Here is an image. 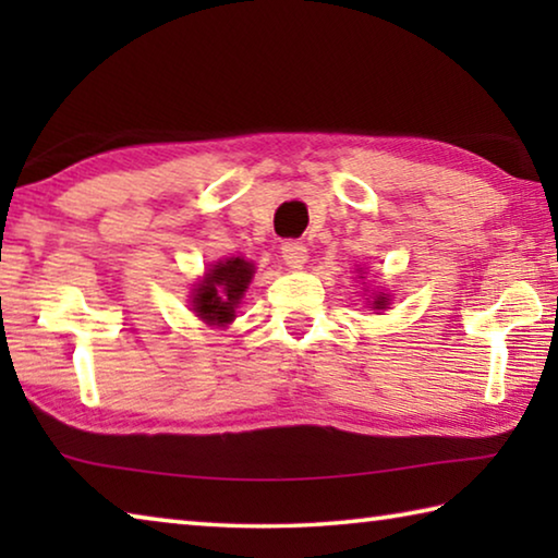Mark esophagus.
<instances>
[{"label":"esophagus","instance_id":"esophagus-1","mask_svg":"<svg viewBox=\"0 0 558 558\" xmlns=\"http://www.w3.org/2000/svg\"><path fill=\"white\" fill-rule=\"evenodd\" d=\"M280 253H282V260H286L290 268H302L307 260V248L305 243L300 241H286L280 245Z\"/></svg>","mask_w":558,"mask_h":558}]
</instances>
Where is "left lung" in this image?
<instances>
[{"instance_id":"obj_1","label":"left lung","mask_w":558,"mask_h":558,"mask_svg":"<svg viewBox=\"0 0 558 558\" xmlns=\"http://www.w3.org/2000/svg\"><path fill=\"white\" fill-rule=\"evenodd\" d=\"M372 305L376 307V310H384L386 305H389V298H384V295H379V298H374V302Z\"/></svg>"}]
</instances>
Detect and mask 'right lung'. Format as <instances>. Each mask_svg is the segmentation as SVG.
I'll return each instance as SVG.
<instances>
[{
	"instance_id": "add662e5",
	"label": "right lung",
	"mask_w": 558,
	"mask_h": 558,
	"mask_svg": "<svg viewBox=\"0 0 558 558\" xmlns=\"http://www.w3.org/2000/svg\"><path fill=\"white\" fill-rule=\"evenodd\" d=\"M253 278V263L243 258H229L214 266L194 290V313L209 325H226L235 317L245 288Z\"/></svg>"
}]
</instances>
